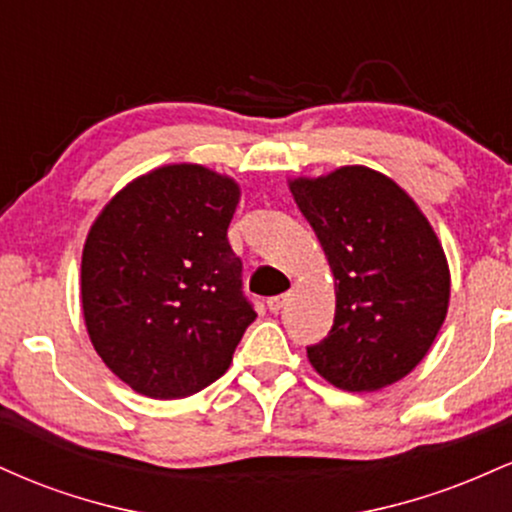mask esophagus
<instances>
[{
  "instance_id": "obj_1",
  "label": "esophagus",
  "mask_w": 512,
  "mask_h": 512,
  "mask_svg": "<svg viewBox=\"0 0 512 512\" xmlns=\"http://www.w3.org/2000/svg\"><path fill=\"white\" fill-rule=\"evenodd\" d=\"M289 303V293H281V296H274V298H269L267 301V308L272 310V313H281V310H284V305Z\"/></svg>"
}]
</instances>
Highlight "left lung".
<instances>
[{"instance_id": "left-lung-1", "label": "left lung", "mask_w": 512, "mask_h": 512, "mask_svg": "<svg viewBox=\"0 0 512 512\" xmlns=\"http://www.w3.org/2000/svg\"><path fill=\"white\" fill-rule=\"evenodd\" d=\"M334 276V325L308 361L346 392H375L424 361L450 303V267L424 211L366 166L291 178Z\"/></svg>"}]
</instances>
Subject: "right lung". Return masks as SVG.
<instances>
[{"instance_id":"right-lung-1","label":"right lung","mask_w":512,"mask_h":512,"mask_svg":"<svg viewBox=\"0 0 512 512\" xmlns=\"http://www.w3.org/2000/svg\"><path fill=\"white\" fill-rule=\"evenodd\" d=\"M238 202L231 175L168 163L127 182L93 221L81 255L86 332L139 395L204 390L257 317L226 238Z\"/></svg>"}]
</instances>
